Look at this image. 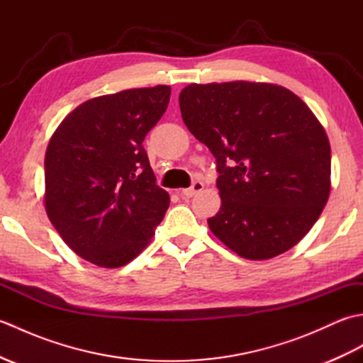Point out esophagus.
<instances>
[{
    "instance_id": "esophagus-1",
    "label": "esophagus",
    "mask_w": 363,
    "mask_h": 363,
    "mask_svg": "<svg viewBox=\"0 0 363 363\" xmlns=\"http://www.w3.org/2000/svg\"><path fill=\"white\" fill-rule=\"evenodd\" d=\"M203 189H204V184L201 181H195L194 184H191V187L182 189V190L177 191V194H179L181 198H191V196H195L196 194H199V191H201Z\"/></svg>"
}]
</instances>
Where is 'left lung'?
Here are the masks:
<instances>
[{
	"label": "left lung",
	"mask_w": 363,
	"mask_h": 363,
	"mask_svg": "<svg viewBox=\"0 0 363 363\" xmlns=\"http://www.w3.org/2000/svg\"><path fill=\"white\" fill-rule=\"evenodd\" d=\"M182 120L217 160L221 207L207 220L238 256L272 259L293 248L326 206L330 146L303 99L274 84H190Z\"/></svg>",
	"instance_id": "8db88e82"
}]
</instances>
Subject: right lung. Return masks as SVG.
I'll return each mask as SVG.
<instances>
[{"label":"right lung","instance_id":"right-lung-1","mask_svg":"<svg viewBox=\"0 0 363 363\" xmlns=\"http://www.w3.org/2000/svg\"><path fill=\"white\" fill-rule=\"evenodd\" d=\"M172 89L98 96L68 113L45 154V209L62 240L91 264L126 265L150 243L169 196L143 148Z\"/></svg>","mask_w":363,"mask_h":363}]
</instances>
